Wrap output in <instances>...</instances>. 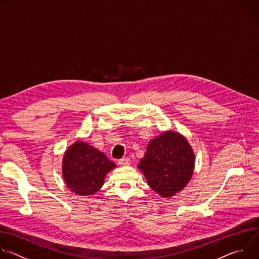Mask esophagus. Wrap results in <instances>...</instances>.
Wrapping results in <instances>:
<instances>
[{"label":"esophagus","mask_w":259,"mask_h":259,"mask_svg":"<svg viewBox=\"0 0 259 259\" xmlns=\"http://www.w3.org/2000/svg\"><path fill=\"white\" fill-rule=\"evenodd\" d=\"M118 164L120 166H127L130 164V159L129 158H122L118 161Z\"/></svg>","instance_id":"esophagus-1"}]
</instances>
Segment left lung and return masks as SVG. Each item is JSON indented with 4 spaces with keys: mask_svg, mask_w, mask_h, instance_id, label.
I'll list each match as a JSON object with an SVG mask.
<instances>
[{
    "mask_svg": "<svg viewBox=\"0 0 259 259\" xmlns=\"http://www.w3.org/2000/svg\"><path fill=\"white\" fill-rule=\"evenodd\" d=\"M194 167L195 154L191 145L173 131L152 139L138 164L149 186L163 198L172 197L186 188Z\"/></svg>",
    "mask_w": 259,
    "mask_h": 259,
    "instance_id": "1",
    "label": "left lung"
}]
</instances>
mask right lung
Here are the masks:
<instances>
[{
	"mask_svg": "<svg viewBox=\"0 0 259 259\" xmlns=\"http://www.w3.org/2000/svg\"><path fill=\"white\" fill-rule=\"evenodd\" d=\"M62 174L67 188L77 195L90 196L103 186L106 174L116 164L84 141L70 145L62 160Z\"/></svg>",
	"mask_w": 259,
	"mask_h": 259,
	"instance_id": "obj_1",
	"label": "right lung"
}]
</instances>
